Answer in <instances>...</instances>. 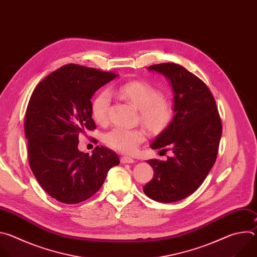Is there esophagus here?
<instances>
[{
  "label": "esophagus",
  "instance_id": "obj_1",
  "mask_svg": "<svg viewBox=\"0 0 257 257\" xmlns=\"http://www.w3.org/2000/svg\"><path fill=\"white\" fill-rule=\"evenodd\" d=\"M121 163L122 164H133L134 160L131 159L130 157H122L121 158Z\"/></svg>",
  "mask_w": 257,
  "mask_h": 257
}]
</instances>
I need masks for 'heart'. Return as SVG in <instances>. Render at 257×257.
<instances>
[{
	"label": "heart",
	"instance_id": "b5f03b06",
	"mask_svg": "<svg viewBox=\"0 0 257 257\" xmlns=\"http://www.w3.org/2000/svg\"><path fill=\"white\" fill-rule=\"evenodd\" d=\"M120 97L133 104L139 112L140 122L153 132L165 130L175 117V103L163 95V92L150 82L132 80L114 89ZM111 94L107 90L98 92L91 102L93 119L104 124L108 119ZM144 132L140 129L114 128L104 135V141L111 149L125 154L134 153L144 141Z\"/></svg>",
	"mask_w": 257,
	"mask_h": 257
}]
</instances>
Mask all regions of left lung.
I'll return each instance as SVG.
<instances>
[{
	"label": "left lung",
	"mask_w": 257,
	"mask_h": 257,
	"mask_svg": "<svg viewBox=\"0 0 257 257\" xmlns=\"http://www.w3.org/2000/svg\"><path fill=\"white\" fill-rule=\"evenodd\" d=\"M162 73L175 93L176 114L151 148L172 152L167 161L150 160L154 178L143 192L160 202H175L191 195L215 163L223 126L215 99L207 85L193 73L174 63L152 65Z\"/></svg>",
	"instance_id": "left-lung-1"
}]
</instances>
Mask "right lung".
<instances>
[{"label":"right lung","instance_id":"1","mask_svg":"<svg viewBox=\"0 0 257 257\" xmlns=\"http://www.w3.org/2000/svg\"><path fill=\"white\" fill-rule=\"evenodd\" d=\"M115 77L114 72L68 64L43 79L30 96L24 121L28 163L43 189L60 202L88 199L120 164L117 154L103 146L91 156L78 151V136L95 129L90 98Z\"/></svg>","mask_w":257,"mask_h":257}]
</instances>
